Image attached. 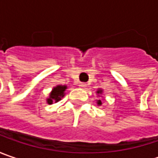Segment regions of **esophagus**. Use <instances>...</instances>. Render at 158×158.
<instances>
[{"label":"esophagus","instance_id":"esophagus-1","mask_svg":"<svg viewBox=\"0 0 158 158\" xmlns=\"http://www.w3.org/2000/svg\"><path fill=\"white\" fill-rule=\"evenodd\" d=\"M78 86H79L80 88H85V87L87 86V84H86L85 82H80Z\"/></svg>","mask_w":158,"mask_h":158}]
</instances>
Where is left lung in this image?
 Returning a JSON list of instances; mask_svg holds the SVG:
<instances>
[{
	"mask_svg": "<svg viewBox=\"0 0 158 158\" xmlns=\"http://www.w3.org/2000/svg\"><path fill=\"white\" fill-rule=\"evenodd\" d=\"M96 92H97V95H98V97H100L101 95L103 94V89H98ZM101 97H102V96H101ZM96 101H97V105H98V106H102V101H101L100 99H98V100H96Z\"/></svg>",
	"mask_w": 158,
	"mask_h": 158,
	"instance_id": "8db88e82",
	"label": "left lung"
}]
</instances>
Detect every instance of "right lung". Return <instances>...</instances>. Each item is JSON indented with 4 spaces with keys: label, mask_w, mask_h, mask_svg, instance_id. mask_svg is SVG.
Listing matches in <instances>:
<instances>
[{
    "label": "right lung",
    "mask_w": 158,
    "mask_h": 158,
    "mask_svg": "<svg viewBox=\"0 0 158 158\" xmlns=\"http://www.w3.org/2000/svg\"><path fill=\"white\" fill-rule=\"evenodd\" d=\"M67 89H68L67 85H61V84H59L53 87L52 91L49 93V97L46 98V103L48 105H52V103H57L60 100H61V98L66 94L65 91Z\"/></svg>",
    "instance_id": "obj_1"
}]
</instances>
